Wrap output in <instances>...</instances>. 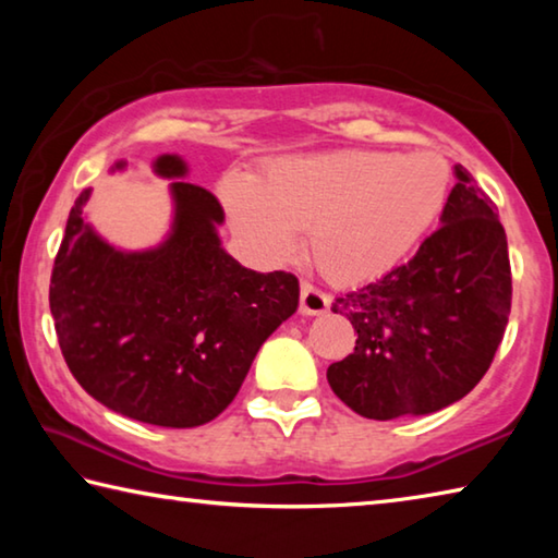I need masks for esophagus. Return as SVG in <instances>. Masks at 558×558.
I'll return each mask as SVG.
<instances>
[{
	"label": "esophagus",
	"instance_id": "obj_1",
	"mask_svg": "<svg viewBox=\"0 0 558 558\" xmlns=\"http://www.w3.org/2000/svg\"><path fill=\"white\" fill-rule=\"evenodd\" d=\"M329 310V295L317 290L310 282H302L300 288V313L302 315H325Z\"/></svg>",
	"mask_w": 558,
	"mask_h": 558
}]
</instances>
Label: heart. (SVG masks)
I'll return each instance as SVG.
<instances>
[{
	"mask_svg": "<svg viewBox=\"0 0 558 558\" xmlns=\"http://www.w3.org/2000/svg\"><path fill=\"white\" fill-rule=\"evenodd\" d=\"M448 189L433 153H347L290 157L253 186L231 177L221 196L233 231L266 260H288L298 233L323 276L356 286L389 276L436 221Z\"/></svg>",
	"mask_w": 558,
	"mask_h": 558,
	"instance_id": "1",
	"label": "heart"
}]
</instances>
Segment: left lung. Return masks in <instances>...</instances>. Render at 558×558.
<instances>
[{
    "mask_svg": "<svg viewBox=\"0 0 558 558\" xmlns=\"http://www.w3.org/2000/svg\"><path fill=\"white\" fill-rule=\"evenodd\" d=\"M440 226L415 256L332 302L356 329L327 381L364 418L426 415L460 401L493 364L512 307L507 235L495 204L456 165Z\"/></svg>",
    "mask_w": 558,
    "mask_h": 558,
    "instance_id": "left-lung-1",
    "label": "left lung"
}]
</instances>
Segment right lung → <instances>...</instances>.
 <instances>
[{
    "instance_id": "right-lung-1",
    "label": "right lung",
    "mask_w": 558,
    "mask_h": 558,
    "mask_svg": "<svg viewBox=\"0 0 558 558\" xmlns=\"http://www.w3.org/2000/svg\"><path fill=\"white\" fill-rule=\"evenodd\" d=\"M120 159L112 167L125 169ZM174 216L162 243L122 251L86 219L83 189L53 260L49 302L65 364L110 411L194 428L229 405L260 344L298 310L292 272H256L223 251V209L189 184L179 155H159Z\"/></svg>"
}]
</instances>
